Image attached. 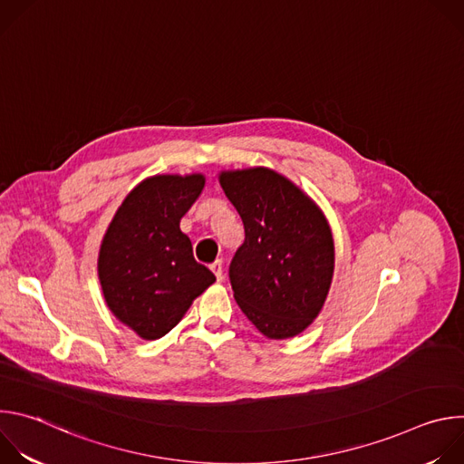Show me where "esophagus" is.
Returning a JSON list of instances; mask_svg holds the SVG:
<instances>
[{"mask_svg": "<svg viewBox=\"0 0 464 464\" xmlns=\"http://www.w3.org/2000/svg\"><path fill=\"white\" fill-rule=\"evenodd\" d=\"M211 272L215 274V277H217L218 283L224 281V266H222V260H215V262L211 264Z\"/></svg>", "mask_w": 464, "mask_h": 464, "instance_id": "obj_1", "label": "esophagus"}]
</instances>
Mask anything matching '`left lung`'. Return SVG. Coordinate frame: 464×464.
<instances>
[{"label":"left lung","instance_id":"8db88e82","mask_svg":"<svg viewBox=\"0 0 464 464\" xmlns=\"http://www.w3.org/2000/svg\"><path fill=\"white\" fill-rule=\"evenodd\" d=\"M218 181L244 224L229 279L246 317L270 340L306 330L334 277V237L321 208L268 167L220 170Z\"/></svg>","mask_w":464,"mask_h":464}]
</instances>
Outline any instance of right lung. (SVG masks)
<instances>
[{
    "mask_svg": "<svg viewBox=\"0 0 464 464\" xmlns=\"http://www.w3.org/2000/svg\"><path fill=\"white\" fill-rule=\"evenodd\" d=\"M204 187L202 172L150 176L126 194L102 237L97 272L106 306L143 340L165 336L217 281L179 229Z\"/></svg>",
    "mask_w": 464,
    "mask_h": 464,
    "instance_id": "obj_1",
    "label": "right lung"
}]
</instances>
